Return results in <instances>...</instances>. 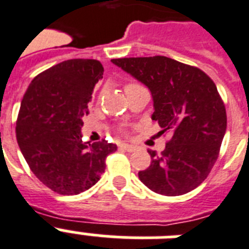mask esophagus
<instances>
[{
  "instance_id": "obj_1",
  "label": "esophagus",
  "mask_w": 249,
  "mask_h": 249,
  "mask_svg": "<svg viewBox=\"0 0 249 249\" xmlns=\"http://www.w3.org/2000/svg\"><path fill=\"white\" fill-rule=\"evenodd\" d=\"M120 147L124 150H126V152H134L135 150L134 145H130V144H126V143H121Z\"/></svg>"
}]
</instances>
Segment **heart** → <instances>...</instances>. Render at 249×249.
Listing matches in <instances>:
<instances>
[{"mask_svg":"<svg viewBox=\"0 0 249 249\" xmlns=\"http://www.w3.org/2000/svg\"><path fill=\"white\" fill-rule=\"evenodd\" d=\"M135 86H139V85H138V83H126V85H125V91L131 89V87H135Z\"/></svg>","mask_w":249,"mask_h":249,"instance_id":"obj_1","label":"heart"}]
</instances>
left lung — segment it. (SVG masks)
<instances>
[{
    "mask_svg": "<svg viewBox=\"0 0 249 249\" xmlns=\"http://www.w3.org/2000/svg\"><path fill=\"white\" fill-rule=\"evenodd\" d=\"M114 64L147 86L153 97L152 119L171 139L138 176L152 191L178 196L196 189L218 160L227 130V111L213 79L197 67L163 55L119 58Z\"/></svg>",
    "mask_w": 249,
    "mask_h": 249,
    "instance_id": "8db88e82",
    "label": "left lung"
}]
</instances>
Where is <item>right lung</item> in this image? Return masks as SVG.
<instances>
[{"label":"right lung","mask_w":249,"mask_h":249,"mask_svg":"<svg viewBox=\"0 0 249 249\" xmlns=\"http://www.w3.org/2000/svg\"><path fill=\"white\" fill-rule=\"evenodd\" d=\"M104 76L96 59H70L37 74L22 97L16 139L40 182L60 195L92 187L105 172L116 144L83 143L81 128L89 115L93 87Z\"/></svg>","instance_id":"add662e5"}]
</instances>
